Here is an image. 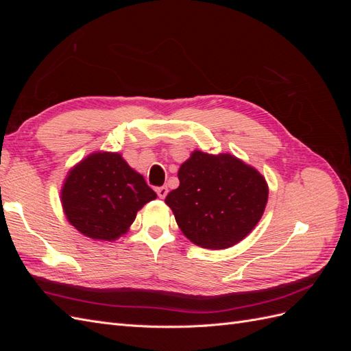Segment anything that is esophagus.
Instances as JSON below:
<instances>
[{"instance_id": "obj_1", "label": "esophagus", "mask_w": 351, "mask_h": 351, "mask_svg": "<svg viewBox=\"0 0 351 351\" xmlns=\"http://www.w3.org/2000/svg\"><path fill=\"white\" fill-rule=\"evenodd\" d=\"M156 195L161 197V199H165V196L168 195V189L165 186H161V187H156Z\"/></svg>"}]
</instances>
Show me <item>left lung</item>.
<instances>
[{"label":"left lung","mask_w":351,"mask_h":351,"mask_svg":"<svg viewBox=\"0 0 351 351\" xmlns=\"http://www.w3.org/2000/svg\"><path fill=\"white\" fill-rule=\"evenodd\" d=\"M178 180L165 204L183 234L205 249H228L247 237L268 202L265 177L231 154L193 151Z\"/></svg>","instance_id":"1"}]
</instances>
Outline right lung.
Here are the masks:
<instances>
[{
    "mask_svg": "<svg viewBox=\"0 0 351 351\" xmlns=\"http://www.w3.org/2000/svg\"><path fill=\"white\" fill-rule=\"evenodd\" d=\"M156 193L119 152L97 151L74 165L61 187V205L83 236L114 241L124 236Z\"/></svg>",
    "mask_w": 351,
    "mask_h": 351,
    "instance_id": "add662e5",
    "label": "right lung"
}]
</instances>
